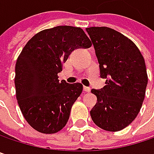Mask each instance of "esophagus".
Masks as SVG:
<instances>
[{"mask_svg": "<svg viewBox=\"0 0 154 154\" xmlns=\"http://www.w3.org/2000/svg\"><path fill=\"white\" fill-rule=\"evenodd\" d=\"M84 91L86 92V93H89V92L91 91V88L88 87V86H84Z\"/></svg>", "mask_w": 154, "mask_h": 154, "instance_id": "1", "label": "esophagus"}]
</instances>
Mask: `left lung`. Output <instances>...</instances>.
I'll return each mask as SVG.
<instances>
[{"label": "left lung", "instance_id": "obj_1", "mask_svg": "<svg viewBox=\"0 0 154 154\" xmlns=\"http://www.w3.org/2000/svg\"><path fill=\"white\" fill-rule=\"evenodd\" d=\"M94 45L102 78L106 85L92 89L97 103L93 121L110 132L128 127L142 107L148 83L145 62L137 45L124 35L106 26L85 28Z\"/></svg>", "mask_w": 154, "mask_h": 154}]
</instances>
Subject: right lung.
Returning a JSON list of instances; mask_svg holds the SVG:
<instances>
[{"mask_svg": "<svg viewBox=\"0 0 154 154\" xmlns=\"http://www.w3.org/2000/svg\"><path fill=\"white\" fill-rule=\"evenodd\" d=\"M91 45L82 28L59 26L37 33L23 48L16 62V97L36 131L54 134L66 126L83 85L60 81L58 73L75 49Z\"/></svg>", "mask_w": 154, "mask_h": 154, "instance_id": "add662e5", "label": "right lung"}]
</instances>
